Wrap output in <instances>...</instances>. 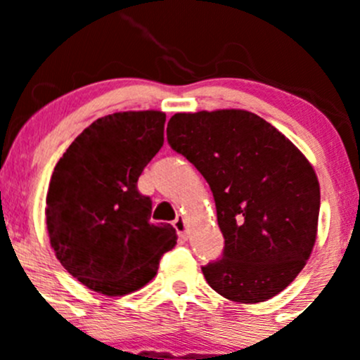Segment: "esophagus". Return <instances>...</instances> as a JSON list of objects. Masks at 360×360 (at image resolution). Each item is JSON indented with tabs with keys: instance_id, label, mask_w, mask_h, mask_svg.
Returning <instances> with one entry per match:
<instances>
[{
	"instance_id": "obj_1",
	"label": "esophagus",
	"mask_w": 360,
	"mask_h": 360,
	"mask_svg": "<svg viewBox=\"0 0 360 360\" xmlns=\"http://www.w3.org/2000/svg\"><path fill=\"white\" fill-rule=\"evenodd\" d=\"M172 225H174L177 235H179L181 238H184V240H186V237H188V235H186V220H184V218L183 217H177L176 220H174V223H172Z\"/></svg>"
}]
</instances>
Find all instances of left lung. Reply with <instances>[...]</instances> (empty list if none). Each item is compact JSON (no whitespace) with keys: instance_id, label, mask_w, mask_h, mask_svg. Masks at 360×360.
Wrapping results in <instances>:
<instances>
[{"instance_id":"8db88e82","label":"left lung","mask_w":360,"mask_h":360,"mask_svg":"<svg viewBox=\"0 0 360 360\" xmlns=\"http://www.w3.org/2000/svg\"><path fill=\"white\" fill-rule=\"evenodd\" d=\"M167 142L212 189L225 247L201 267L223 298L260 303L304 267L316 240L320 184L307 157L245 110L176 113Z\"/></svg>"}]
</instances>
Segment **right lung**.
Masks as SVG:
<instances>
[{
    "label": "right lung",
    "instance_id": "1",
    "mask_svg": "<svg viewBox=\"0 0 360 360\" xmlns=\"http://www.w3.org/2000/svg\"><path fill=\"white\" fill-rule=\"evenodd\" d=\"M162 111H120L98 118L53 167L47 193L51 245L69 274L106 296L150 281L176 245L169 223H150L152 201L137 181L164 143Z\"/></svg>",
    "mask_w": 360,
    "mask_h": 360
}]
</instances>
